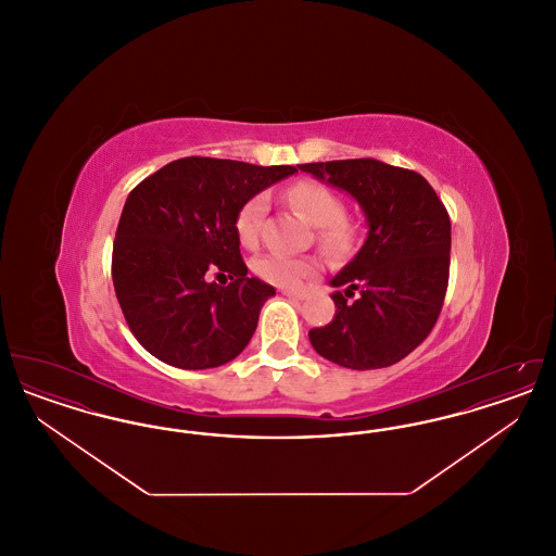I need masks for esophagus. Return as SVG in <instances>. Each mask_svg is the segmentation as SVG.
<instances>
[{
    "mask_svg": "<svg viewBox=\"0 0 556 556\" xmlns=\"http://www.w3.org/2000/svg\"><path fill=\"white\" fill-rule=\"evenodd\" d=\"M283 295H288L291 300H306L308 298V293L304 290H281Z\"/></svg>",
    "mask_w": 556,
    "mask_h": 556,
    "instance_id": "obj_1",
    "label": "esophagus"
}]
</instances>
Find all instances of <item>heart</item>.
Instances as JSON below:
<instances>
[{
    "mask_svg": "<svg viewBox=\"0 0 556 556\" xmlns=\"http://www.w3.org/2000/svg\"><path fill=\"white\" fill-rule=\"evenodd\" d=\"M286 198L311 225H315L318 245L327 254L342 256L350 252L356 238V227L345 216L344 200L333 189L317 181H298L288 187ZM266 206V195L258 193L239 208L236 231L239 243L248 250H254L261 243ZM252 268L266 283L279 288H298L304 279L317 273L318 263L311 256L265 254L252 263Z\"/></svg>",
    "mask_w": 556,
    "mask_h": 556,
    "instance_id": "b5f03b06",
    "label": "heart"
}]
</instances>
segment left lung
Wrapping results in <instances>:
<instances>
[{
	"instance_id": "8db88e82",
	"label": "left lung",
	"mask_w": 556,
	"mask_h": 556,
	"mask_svg": "<svg viewBox=\"0 0 556 556\" xmlns=\"http://www.w3.org/2000/svg\"><path fill=\"white\" fill-rule=\"evenodd\" d=\"M298 168L348 191L369 223L361 252L331 279L336 317L308 331L311 344L345 369L396 365L424 344L442 313L450 273L446 206L419 173L379 160Z\"/></svg>"
}]
</instances>
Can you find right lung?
<instances>
[{"label": "right lung", "instance_id": "add662e5", "mask_svg": "<svg viewBox=\"0 0 556 556\" xmlns=\"http://www.w3.org/2000/svg\"><path fill=\"white\" fill-rule=\"evenodd\" d=\"M295 166L189 156L132 189L112 248V281L137 342L179 369H212L252 340L275 288L248 277L238 212ZM212 271L235 281L216 287Z\"/></svg>", "mask_w": 556, "mask_h": 556}]
</instances>
